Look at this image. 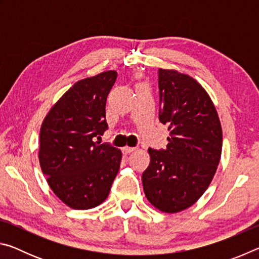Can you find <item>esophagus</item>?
<instances>
[{
    "instance_id": "esophagus-1",
    "label": "esophagus",
    "mask_w": 259,
    "mask_h": 259,
    "mask_svg": "<svg viewBox=\"0 0 259 259\" xmlns=\"http://www.w3.org/2000/svg\"><path fill=\"white\" fill-rule=\"evenodd\" d=\"M135 150H136L135 147H129V146H125V147L122 148V151H123V153H125V154H129V153L134 152Z\"/></svg>"
}]
</instances>
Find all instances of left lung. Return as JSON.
I'll list each match as a JSON object with an SVG mask.
<instances>
[{
  "label": "left lung",
  "instance_id": "8db88e82",
  "mask_svg": "<svg viewBox=\"0 0 259 259\" xmlns=\"http://www.w3.org/2000/svg\"><path fill=\"white\" fill-rule=\"evenodd\" d=\"M160 116L170 136L166 150L148 148L144 192L162 212L176 213L207 191L221 161L223 131L211 98L200 83L176 69H159Z\"/></svg>",
  "mask_w": 259,
  "mask_h": 259
}]
</instances>
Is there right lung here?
<instances>
[{
  "label": "right lung",
  "instance_id": "right-lung-1",
  "mask_svg": "<svg viewBox=\"0 0 259 259\" xmlns=\"http://www.w3.org/2000/svg\"><path fill=\"white\" fill-rule=\"evenodd\" d=\"M116 76L115 71H106L75 82L42 122V172L57 198L72 209L103 203L119 172L121 151L95 142L107 129L105 106Z\"/></svg>",
  "mask_w": 259,
  "mask_h": 259
}]
</instances>
